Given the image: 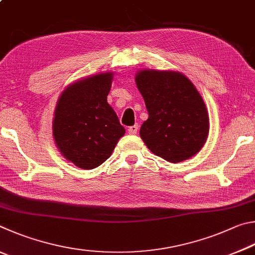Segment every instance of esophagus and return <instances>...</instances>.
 Returning <instances> with one entry per match:
<instances>
[{"label":"esophagus","mask_w":255,"mask_h":255,"mask_svg":"<svg viewBox=\"0 0 255 255\" xmlns=\"http://www.w3.org/2000/svg\"><path fill=\"white\" fill-rule=\"evenodd\" d=\"M137 130H139V127H137V125H132V127L128 128V133H130V134H136Z\"/></svg>","instance_id":"obj_1"}]
</instances>
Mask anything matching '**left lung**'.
I'll return each instance as SVG.
<instances>
[{"label": "left lung", "mask_w": 255, "mask_h": 255, "mask_svg": "<svg viewBox=\"0 0 255 255\" xmlns=\"http://www.w3.org/2000/svg\"><path fill=\"white\" fill-rule=\"evenodd\" d=\"M135 82L149 113L140 135L151 152L173 163L199 152L209 119L193 83L180 73L158 70L140 71Z\"/></svg>", "instance_id": "8db88e82"}]
</instances>
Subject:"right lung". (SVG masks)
Masks as SVG:
<instances>
[{
    "instance_id": "obj_1",
    "label": "right lung",
    "mask_w": 255,
    "mask_h": 255,
    "mask_svg": "<svg viewBox=\"0 0 255 255\" xmlns=\"http://www.w3.org/2000/svg\"><path fill=\"white\" fill-rule=\"evenodd\" d=\"M112 73L69 85L58 100L52 131L61 154L82 169H94L112 154L125 128L107 103Z\"/></svg>"
}]
</instances>
